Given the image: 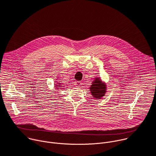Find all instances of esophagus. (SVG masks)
<instances>
[{
  "instance_id": "34e87169",
  "label": "esophagus",
  "mask_w": 156,
  "mask_h": 156,
  "mask_svg": "<svg viewBox=\"0 0 156 156\" xmlns=\"http://www.w3.org/2000/svg\"><path fill=\"white\" fill-rule=\"evenodd\" d=\"M75 84L76 85V87H80L81 86V82L80 81H76L75 82Z\"/></svg>"
}]
</instances>
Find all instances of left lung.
I'll return each mask as SVG.
<instances>
[{
    "label": "left lung",
    "mask_w": 156,
    "mask_h": 156,
    "mask_svg": "<svg viewBox=\"0 0 156 156\" xmlns=\"http://www.w3.org/2000/svg\"><path fill=\"white\" fill-rule=\"evenodd\" d=\"M92 83L93 84L90 87V91L93 97L97 99L103 97L106 92V85L99 78H96Z\"/></svg>",
    "instance_id": "obj_1"
}]
</instances>
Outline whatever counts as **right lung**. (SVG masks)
Instances as JSON below:
<instances>
[{
    "label": "right lung",
    "instance_id": "obj_1",
    "mask_svg": "<svg viewBox=\"0 0 156 156\" xmlns=\"http://www.w3.org/2000/svg\"><path fill=\"white\" fill-rule=\"evenodd\" d=\"M59 84H60V83H59ZM58 86H60V85H58Z\"/></svg>",
    "mask_w": 156,
    "mask_h": 156
}]
</instances>
